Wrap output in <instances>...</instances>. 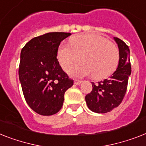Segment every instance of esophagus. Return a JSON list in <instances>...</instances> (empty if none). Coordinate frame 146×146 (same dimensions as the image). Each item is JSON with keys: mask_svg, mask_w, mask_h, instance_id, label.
Wrapping results in <instances>:
<instances>
[{"mask_svg": "<svg viewBox=\"0 0 146 146\" xmlns=\"http://www.w3.org/2000/svg\"><path fill=\"white\" fill-rule=\"evenodd\" d=\"M81 82H82L81 80H79V79H75V80H74V84L76 85H80V84H81Z\"/></svg>", "mask_w": 146, "mask_h": 146, "instance_id": "34e87169", "label": "esophagus"}]
</instances>
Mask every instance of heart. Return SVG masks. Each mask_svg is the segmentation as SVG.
<instances>
[{
  "mask_svg": "<svg viewBox=\"0 0 146 146\" xmlns=\"http://www.w3.org/2000/svg\"><path fill=\"white\" fill-rule=\"evenodd\" d=\"M70 45L61 44L57 58L64 71H68L80 56L82 61L69 70L73 77L92 74L94 79L106 78L114 73L119 63V50L103 36L92 34L76 35L70 40Z\"/></svg>",
  "mask_w": 146,
  "mask_h": 146,
  "instance_id": "1",
  "label": "heart"
}]
</instances>
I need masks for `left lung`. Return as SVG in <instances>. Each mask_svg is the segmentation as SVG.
Wrapping results in <instances>:
<instances>
[{
    "label": "left lung",
    "mask_w": 146,
    "mask_h": 146,
    "mask_svg": "<svg viewBox=\"0 0 146 146\" xmlns=\"http://www.w3.org/2000/svg\"><path fill=\"white\" fill-rule=\"evenodd\" d=\"M114 40L120 54L118 68L110 78L96 84L92 82V92L85 96L88 107L97 113H106L120 105L126 94L131 73L128 46L118 37H114Z\"/></svg>",
    "instance_id": "obj_1"
}]
</instances>
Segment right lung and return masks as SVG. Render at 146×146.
Masks as SVG:
<instances>
[{
  "label": "right lung",
  "instance_id": "add662e5",
  "mask_svg": "<svg viewBox=\"0 0 146 146\" xmlns=\"http://www.w3.org/2000/svg\"><path fill=\"white\" fill-rule=\"evenodd\" d=\"M70 33L51 32L36 36L22 48L19 69L24 97L41 115H52L63 106L64 93L73 85L57 59L62 40Z\"/></svg>",
  "mask_w": 146,
  "mask_h": 146
}]
</instances>
